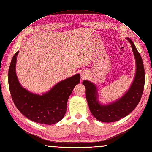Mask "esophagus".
I'll return each mask as SVG.
<instances>
[{"label": "esophagus", "instance_id": "obj_1", "mask_svg": "<svg viewBox=\"0 0 152 152\" xmlns=\"http://www.w3.org/2000/svg\"><path fill=\"white\" fill-rule=\"evenodd\" d=\"M86 77H87V75L85 74V73H82L81 74V77L83 78H86Z\"/></svg>", "mask_w": 152, "mask_h": 152}]
</instances>
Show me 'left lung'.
<instances>
[{
  "mask_svg": "<svg viewBox=\"0 0 152 152\" xmlns=\"http://www.w3.org/2000/svg\"><path fill=\"white\" fill-rule=\"evenodd\" d=\"M126 39L132 45L137 69L132 86L122 97L107 105H102L98 101L96 86L88 80H83L82 83L86 87V99L91 113L97 120L104 123L115 122L128 116L137 106L142 96L145 85L142 58L133 41L129 38Z\"/></svg>",
  "mask_w": 152,
  "mask_h": 152,
  "instance_id": "1",
  "label": "left lung"
}]
</instances>
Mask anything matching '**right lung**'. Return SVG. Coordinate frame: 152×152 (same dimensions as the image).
Wrapping results in <instances>:
<instances>
[{
	"label": "right lung",
	"instance_id": "1",
	"mask_svg": "<svg viewBox=\"0 0 152 152\" xmlns=\"http://www.w3.org/2000/svg\"><path fill=\"white\" fill-rule=\"evenodd\" d=\"M18 53L19 51L13 56L8 74L9 90L15 106L34 122L48 125L59 122L65 116L68 99L73 89L80 82V74L58 82L41 96L30 92L20 86L15 73Z\"/></svg>",
	"mask_w": 152,
	"mask_h": 152
}]
</instances>
